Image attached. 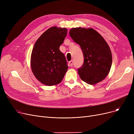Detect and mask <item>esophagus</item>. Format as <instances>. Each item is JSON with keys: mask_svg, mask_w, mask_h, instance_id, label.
Masks as SVG:
<instances>
[{"mask_svg": "<svg viewBox=\"0 0 134 134\" xmlns=\"http://www.w3.org/2000/svg\"><path fill=\"white\" fill-rule=\"evenodd\" d=\"M73 60H71V61H70L69 62V65L71 66H73Z\"/></svg>", "mask_w": 134, "mask_h": 134, "instance_id": "1", "label": "esophagus"}]
</instances>
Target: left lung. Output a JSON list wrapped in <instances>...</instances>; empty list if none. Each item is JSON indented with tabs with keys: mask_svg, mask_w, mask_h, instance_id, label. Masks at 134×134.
<instances>
[{
	"mask_svg": "<svg viewBox=\"0 0 134 134\" xmlns=\"http://www.w3.org/2000/svg\"><path fill=\"white\" fill-rule=\"evenodd\" d=\"M69 33L80 45L83 55V63L78 69L80 79L90 85L103 80L109 73L112 62L107 42L92 28H72Z\"/></svg>",
	"mask_w": 134,
	"mask_h": 134,
	"instance_id": "left-lung-1",
	"label": "left lung"
}]
</instances>
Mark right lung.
<instances>
[{
  "instance_id": "right-lung-1",
  "label": "right lung",
  "mask_w": 134,
  "mask_h": 134,
  "mask_svg": "<svg viewBox=\"0 0 134 134\" xmlns=\"http://www.w3.org/2000/svg\"><path fill=\"white\" fill-rule=\"evenodd\" d=\"M67 34L66 28L51 27L41 35L33 47L30 60L32 72L45 85L59 84L67 71L66 58L59 49Z\"/></svg>"
}]
</instances>
